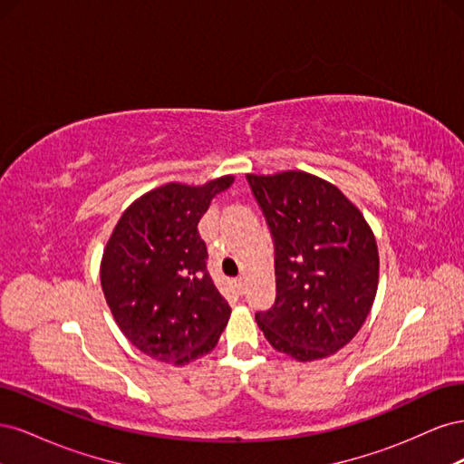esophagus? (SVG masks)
<instances>
[{
	"label": "esophagus",
	"instance_id": "obj_1",
	"mask_svg": "<svg viewBox=\"0 0 464 464\" xmlns=\"http://www.w3.org/2000/svg\"><path fill=\"white\" fill-rule=\"evenodd\" d=\"M244 283H246V280H244V276H237V278L234 280V285H236V288H237V290H240V292H244Z\"/></svg>",
	"mask_w": 464,
	"mask_h": 464
}]
</instances>
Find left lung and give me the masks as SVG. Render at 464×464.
Segmentation results:
<instances>
[{
    "instance_id": "1",
    "label": "left lung",
    "mask_w": 464,
    "mask_h": 464,
    "mask_svg": "<svg viewBox=\"0 0 464 464\" xmlns=\"http://www.w3.org/2000/svg\"><path fill=\"white\" fill-rule=\"evenodd\" d=\"M275 240L276 300L256 321L298 362L339 353L368 319L379 285L375 236L331 181L302 170L247 174Z\"/></svg>"
}]
</instances>
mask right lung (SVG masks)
<instances>
[{
	"mask_svg": "<svg viewBox=\"0 0 464 464\" xmlns=\"http://www.w3.org/2000/svg\"><path fill=\"white\" fill-rule=\"evenodd\" d=\"M234 176L203 186L170 181L123 210L101 261V285L120 331L152 360L186 366L208 354L230 305L207 271L198 224Z\"/></svg>",
	"mask_w": 464,
	"mask_h": 464,
	"instance_id": "1",
	"label": "right lung"
}]
</instances>
